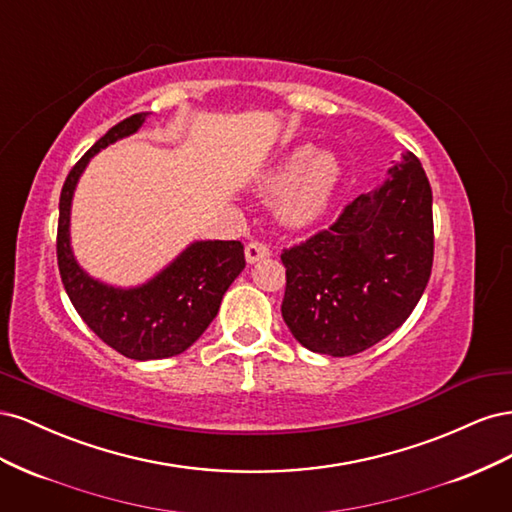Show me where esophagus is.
I'll return each mask as SVG.
<instances>
[{
    "label": "esophagus",
    "mask_w": 512,
    "mask_h": 512,
    "mask_svg": "<svg viewBox=\"0 0 512 512\" xmlns=\"http://www.w3.org/2000/svg\"><path fill=\"white\" fill-rule=\"evenodd\" d=\"M267 256H271V247L267 245V243H262V241H250L245 245V260L250 262H258V260H262V258H267Z\"/></svg>",
    "instance_id": "34e87169"
}]
</instances>
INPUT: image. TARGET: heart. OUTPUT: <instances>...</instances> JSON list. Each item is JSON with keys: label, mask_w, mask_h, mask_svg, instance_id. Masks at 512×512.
<instances>
[{"label": "heart", "mask_w": 512, "mask_h": 512, "mask_svg": "<svg viewBox=\"0 0 512 512\" xmlns=\"http://www.w3.org/2000/svg\"><path fill=\"white\" fill-rule=\"evenodd\" d=\"M342 168L327 151L314 153L309 145L288 151L260 179V192L265 196L280 194L277 213L284 224L303 228L327 213L337 192Z\"/></svg>", "instance_id": "b5f03b06"}]
</instances>
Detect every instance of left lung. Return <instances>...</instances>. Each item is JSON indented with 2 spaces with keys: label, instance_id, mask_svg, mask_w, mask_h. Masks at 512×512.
<instances>
[{
  "label": "left lung",
  "instance_id": "obj_1",
  "mask_svg": "<svg viewBox=\"0 0 512 512\" xmlns=\"http://www.w3.org/2000/svg\"><path fill=\"white\" fill-rule=\"evenodd\" d=\"M382 188L337 220L284 247L282 316L307 350L359 354L406 322L433 265L431 185L412 151Z\"/></svg>",
  "mask_w": 512,
  "mask_h": 512
}]
</instances>
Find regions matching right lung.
Instances as JSON below:
<instances>
[{"label":"right lung","instance_id":"1","mask_svg":"<svg viewBox=\"0 0 512 512\" xmlns=\"http://www.w3.org/2000/svg\"><path fill=\"white\" fill-rule=\"evenodd\" d=\"M136 113L108 130L72 166L59 196L57 265L76 312L106 346L134 361L166 359L188 350L218 316L224 292L245 267L241 241H196L141 288H108L76 265L70 250V203L89 158L143 126Z\"/></svg>","mask_w":512,"mask_h":512}]
</instances>
